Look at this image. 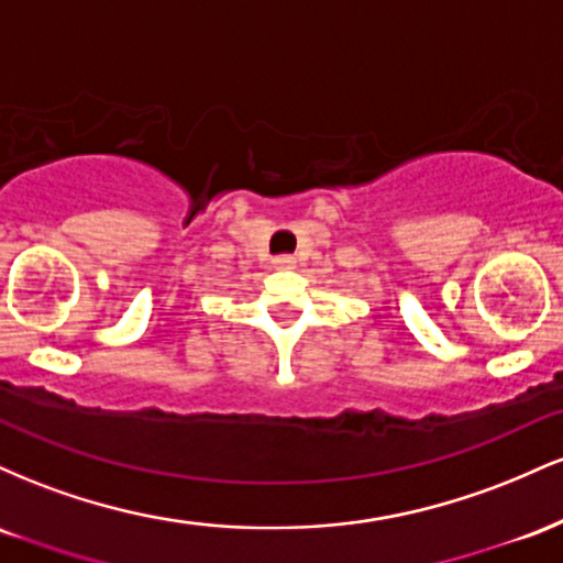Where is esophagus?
<instances>
[{
    "mask_svg": "<svg viewBox=\"0 0 563 563\" xmlns=\"http://www.w3.org/2000/svg\"><path fill=\"white\" fill-rule=\"evenodd\" d=\"M273 267L275 269H296V256H275Z\"/></svg>",
    "mask_w": 563,
    "mask_h": 563,
    "instance_id": "34e87169",
    "label": "esophagus"
}]
</instances>
